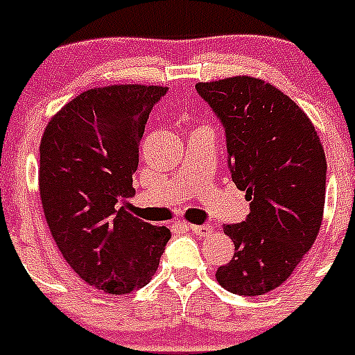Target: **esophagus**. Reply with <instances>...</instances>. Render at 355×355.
<instances>
[{"instance_id":"obj_1","label":"esophagus","mask_w":355,"mask_h":355,"mask_svg":"<svg viewBox=\"0 0 355 355\" xmlns=\"http://www.w3.org/2000/svg\"><path fill=\"white\" fill-rule=\"evenodd\" d=\"M189 230L193 231L196 236H207V234L211 233L210 224H201V226H189Z\"/></svg>"}]
</instances>
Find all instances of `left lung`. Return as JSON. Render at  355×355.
I'll list each match as a JSON object with an SVG mask.
<instances>
[{"label": "left lung", "instance_id": "left-lung-1", "mask_svg": "<svg viewBox=\"0 0 355 355\" xmlns=\"http://www.w3.org/2000/svg\"><path fill=\"white\" fill-rule=\"evenodd\" d=\"M224 129L231 178L250 214L226 224L234 256L215 273L240 296L282 286L312 248L326 201V154L312 121L275 85L254 77L196 84Z\"/></svg>", "mask_w": 355, "mask_h": 355}]
</instances>
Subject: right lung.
<instances>
[{
	"label": "right lung",
	"instance_id": "obj_1",
	"mask_svg": "<svg viewBox=\"0 0 355 355\" xmlns=\"http://www.w3.org/2000/svg\"><path fill=\"white\" fill-rule=\"evenodd\" d=\"M159 85L84 91L51 119L40 144V198L71 270L94 289L129 294L150 282L171 233L132 217L125 198Z\"/></svg>",
	"mask_w": 355,
	"mask_h": 355
}]
</instances>
